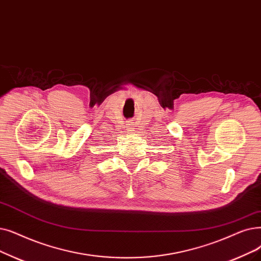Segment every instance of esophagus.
Masks as SVG:
<instances>
[{
	"label": "esophagus",
	"mask_w": 261,
	"mask_h": 261,
	"mask_svg": "<svg viewBox=\"0 0 261 261\" xmlns=\"http://www.w3.org/2000/svg\"><path fill=\"white\" fill-rule=\"evenodd\" d=\"M128 129H129V131H133V124L132 123H128Z\"/></svg>",
	"instance_id": "1"
}]
</instances>
